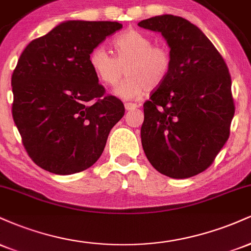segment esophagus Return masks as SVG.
I'll return each mask as SVG.
<instances>
[{"mask_svg":"<svg viewBox=\"0 0 251 251\" xmlns=\"http://www.w3.org/2000/svg\"><path fill=\"white\" fill-rule=\"evenodd\" d=\"M138 107L137 103H132V102H126L125 103V109L126 111H131V109H135Z\"/></svg>","mask_w":251,"mask_h":251,"instance_id":"1","label":"esophagus"}]
</instances>
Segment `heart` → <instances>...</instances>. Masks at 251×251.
I'll return each mask as SVG.
<instances>
[{"instance_id":"obj_1","label":"heart","mask_w":251,"mask_h":251,"mask_svg":"<svg viewBox=\"0 0 251 251\" xmlns=\"http://www.w3.org/2000/svg\"><path fill=\"white\" fill-rule=\"evenodd\" d=\"M116 57L103 46H97L89 54L88 62L96 76L107 86L119 82L126 72V77L114 94L122 99H137L148 89L159 87L169 76L172 59L163 46H153L145 34L127 30L113 41Z\"/></svg>"}]
</instances>
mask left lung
Here are the masks:
<instances>
[{
    "label": "left lung",
    "instance_id": "left-lung-1",
    "mask_svg": "<svg viewBox=\"0 0 251 251\" xmlns=\"http://www.w3.org/2000/svg\"><path fill=\"white\" fill-rule=\"evenodd\" d=\"M170 47L169 76L144 103L142 145L151 165L176 179L211 165L229 138L235 113L226 62L197 25L175 15L138 24Z\"/></svg>",
    "mask_w": 251,
    "mask_h": 251
}]
</instances>
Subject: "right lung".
<instances>
[{
  "label": "right lung",
  "mask_w": 251,
  "mask_h": 251,
  "mask_svg": "<svg viewBox=\"0 0 251 251\" xmlns=\"http://www.w3.org/2000/svg\"><path fill=\"white\" fill-rule=\"evenodd\" d=\"M123 25L70 20L33 40L11 76L13 118L33 162L55 175L91 168L105 149L124 103L89 66L92 50Z\"/></svg>",
  "instance_id": "right-lung-1"
}]
</instances>
